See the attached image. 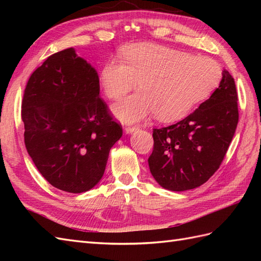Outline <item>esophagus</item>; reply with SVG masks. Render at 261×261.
<instances>
[{"label":"esophagus","mask_w":261,"mask_h":261,"mask_svg":"<svg viewBox=\"0 0 261 261\" xmlns=\"http://www.w3.org/2000/svg\"><path fill=\"white\" fill-rule=\"evenodd\" d=\"M124 130H125L126 134H132L134 131L139 130V126H138V125H127V126H125Z\"/></svg>","instance_id":"1"}]
</instances>
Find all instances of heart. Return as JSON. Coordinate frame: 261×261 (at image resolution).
Instances as JSON below:
<instances>
[{"mask_svg":"<svg viewBox=\"0 0 261 261\" xmlns=\"http://www.w3.org/2000/svg\"><path fill=\"white\" fill-rule=\"evenodd\" d=\"M122 60L103 65L99 83L111 99H120L137 86L139 92L113 107L116 118L135 122L154 113L160 121L184 118L207 98L221 81L218 62L206 56H192L157 43L139 42L123 48Z\"/></svg>","mask_w":261,"mask_h":261,"instance_id":"obj_1","label":"heart"}]
</instances>
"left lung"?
Masks as SVG:
<instances>
[{
  "instance_id": "left-lung-1",
  "label": "left lung",
  "mask_w": 261,
  "mask_h": 261,
  "mask_svg": "<svg viewBox=\"0 0 261 261\" xmlns=\"http://www.w3.org/2000/svg\"><path fill=\"white\" fill-rule=\"evenodd\" d=\"M239 121L233 77L222 71L208 99L176 124L153 129L151 175L166 190L181 192L207 181L222 164Z\"/></svg>"
}]
</instances>
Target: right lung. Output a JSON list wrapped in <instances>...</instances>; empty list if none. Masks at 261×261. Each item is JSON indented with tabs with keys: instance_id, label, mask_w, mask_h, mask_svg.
Instances as JSON below:
<instances>
[{
	"instance_id": "obj_1",
	"label": "right lung",
	"mask_w": 261,
	"mask_h": 261,
	"mask_svg": "<svg viewBox=\"0 0 261 261\" xmlns=\"http://www.w3.org/2000/svg\"><path fill=\"white\" fill-rule=\"evenodd\" d=\"M27 151L45 179L83 193L101 180L122 136L99 97L97 71L74 48L49 56L31 74L22 99Z\"/></svg>"
}]
</instances>
